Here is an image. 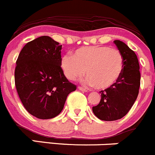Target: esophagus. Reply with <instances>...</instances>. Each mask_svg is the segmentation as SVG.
<instances>
[{
  "mask_svg": "<svg viewBox=\"0 0 155 155\" xmlns=\"http://www.w3.org/2000/svg\"><path fill=\"white\" fill-rule=\"evenodd\" d=\"M78 90H80V91H84V92H87V90L86 89V88H84V87H78Z\"/></svg>",
  "mask_w": 155,
  "mask_h": 155,
  "instance_id": "1",
  "label": "esophagus"
}]
</instances>
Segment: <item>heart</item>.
Returning a JSON list of instances; mask_svg holds the SVG:
<instances>
[{
    "mask_svg": "<svg viewBox=\"0 0 155 155\" xmlns=\"http://www.w3.org/2000/svg\"><path fill=\"white\" fill-rule=\"evenodd\" d=\"M60 66L64 76L74 81L85 74V83L99 90L110 87L118 81L124 68V58L119 50L107 46H84L72 55H64Z\"/></svg>",
    "mask_w": 155,
    "mask_h": 155,
    "instance_id": "b5f03b06",
    "label": "heart"
}]
</instances>
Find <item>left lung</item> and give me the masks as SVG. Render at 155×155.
<instances>
[{"label": "left lung", "mask_w": 155, "mask_h": 155, "mask_svg": "<svg viewBox=\"0 0 155 155\" xmlns=\"http://www.w3.org/2000/svg\"><path fill=\"white\" fill-rule=\"evenodd\" d=\"M114 43L124 58V68L115 84L101 91V100L93 107L94 115L104 121H115L123 118L130 110L138 95L141 74L135 53L120 40Z\"/></svg>", "instance_id": "obj_1"}]
</instances>
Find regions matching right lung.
<instances>
[{"mask_svg":"<svg viewBox=\"0 0 155 155\" xmlns=\"http://www.w3.org/2000/svg\"><path fill=\"white\" fill-rule=\"evenodd\" d=\"M61 45L47 36L24 45L17 60L15 85L23 107L41 119L58 116L68 95L76 90L60 66Z\"/></svg>","mask_w":155,"mask_h":155,"instance_id":"obj_1","label":"right lung"}]
</instances>
